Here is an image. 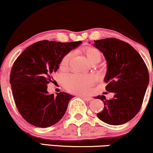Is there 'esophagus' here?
<instances>
[{"instance_id":"obj_1","label":"esophagus","mask_w":153,"mask_h":153,"mask_svg":"<svg viewBox=\"0 0 153 153\" xmlns=\"http://www.w3.org/2000/svg\"><path fill=\"white\" fill-rule=\"evenodd\" d=\"M82 98L83 100H85V101H91L93 100V98L91 97H86V96H82Z\"/></svg>"}]
</instances>
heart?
I'll list each match as a JSON object with an SVG mask.
<instances>
[{
	"instance_id": "obj_1",
	"label": "heart",
	"mask_w": 153,
	"mask_h": 153,
	"mask_svg": "<svg viewBox=\"0 0 153 153\" xmlns=\"http://www.w3.org/2000/svg\"><path fill=\"white\" fill-rule=\"evenodd\" d=\"M82 51L89 64L94 62H98L101 60L102 53L97 48L88 46L83 48ZM71 57L72 53H68L62 58L59 63L60 70H64L68 68ZM93 83L94 79L90 75L70 74L64 77L65 86L69 92L72 93H86Z\"/></svg>"
}]
</instances>
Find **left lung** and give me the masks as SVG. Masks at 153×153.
I'll list each match as a JSON object with an SVG mask.
<instances>
[{"instance_id":"obj_1","label":"left lung","mask_w":153,"mask_h":153,"mask_svg":"<svg viewBox=\"0 0 153 153\" xmlns=\"http://www.w3.org/2000/svg\"><path fill=\"white\" fill-rule=\"evenodd\" d=\"M94 45L103 53L107 62L104 81L106 90L114 93V98L104 95V109L97 118L108 125L124 124L134 118L141 109L149 83L148 68L140 54L129 44L116 38L94 40Z\"/></svg>"}]
</instances>
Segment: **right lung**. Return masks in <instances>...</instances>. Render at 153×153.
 Listing matches in <instances>:
<instances>
[{
  "label": "right lung",
  "mask_w": 153,
  "mask_h": 153,
  "mask_svg": "<svg viewBox=\"0 0 153 153\" xmlns=\"http://www.w3.org/2000/svg\"><path fill=\"white\" fill-rule=\"evenodd\" d=\"M81 43L39 41L14 61L10 76L12 95L18 111L30 124L45 128L63 117L74 96L64 92L49 95L47 84L53 82L51 74L58 70L62 58Z\"/></svg>",
  "instance_id": "obj_1"
}]
</instances>
